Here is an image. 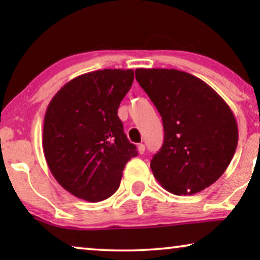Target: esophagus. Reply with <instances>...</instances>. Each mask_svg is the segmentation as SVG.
Instances as JSON below:
<instances>
[{
    "label": "esophagus",
    "instance_id": "1",
    "mask_svg": "<svg viewBox=\"0 0 260 260\" xmlns=\"http://www.w3.org/2000/svg\"><path fill=\"white\" fill-rule=\"evenodd\" d=\"M137 149H138V152H140V154L142 155V154H144V151H145V145L144 144H138V147H137Z\"/></svg>",
    "mask_w": 260,
    "mask_h": 260
}]
</instances>
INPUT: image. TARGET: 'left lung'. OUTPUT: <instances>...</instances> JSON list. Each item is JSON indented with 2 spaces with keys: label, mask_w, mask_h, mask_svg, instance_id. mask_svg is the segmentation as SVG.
I'll list each match as a JSON object with an SVG mask.
<instances>
[{
  "label": "left lung",
  "mask_w": 260,
  "mask_h": 260,
  "mask_svg": "<svg viewBox=\"0 0 260 260\" xmlns=\"http://www.w3.org/2000/svg\"><path fill=\"white\" fill-rule=\"evenodd\" d=\"M136 80L162 117L165 141L150 168L166 190L191 195L225 173L238 144L237 120L213 88L187 72L137 69Z\"/></svg>",
  "instance_id": "1"
}]
</instances>
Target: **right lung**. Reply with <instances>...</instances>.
I'll return each instance as SVG.
<instances>
[{"instance_id":"right-lung-1","label":"right lung","mask_w":260,"mask_h":260,"mask_svg":"<svg viewBox=\"0 0 260 260\" xmlns=\"http://www.w3.org/2000/svg\"><path fill=\"white\" fill-rule=\"evenodd\" d=\"M134 81L133 70H99L74 78L46 110L42 148L52 175L74 197L98 202L118 189L137 156L117 116Z\"/></svg>"}]
</instances>
